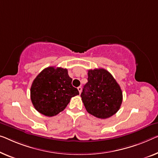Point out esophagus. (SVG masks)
Here are the masks:
<instances>
[{
    "instance_id": "1",
    "label": "esophagus",
    "mask_w": 158,
    "mask_h": 158,
    "mask_svg": "<svg viewBox=\"0 0 158 158\" xmlns=\"http://www.w3.org/2000/svg\"><path fill=\"white\" fill-rule=\"evenodd\" d=\"M78 91H79V94H81V90H82V88H81V86H79L78 88Z\"/></svg>"
}]
</instances>
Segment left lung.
<instances>
[{
	"label": "left lung",
	"mask_w": 158,
	"mask_h": 158,
	"mask_svg": "<svg viewBox=\"0 0 158 158\" xmlns=\"http://www.w3.org/2000/svg\"><path fill=\"white\" fill-rule=\"evenodd\" d=\"M81 100L89 114L98 118H108L116 114L123 101L119 84L104 69L88 71V82L81 94Z\"/></svg>",
	"instance_id": "left-lung-1"
}]
</instances>
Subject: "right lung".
Segmentation results:
<instances>
[{
	"label": "right lung",
	"mask_w": 158,
	"mask_h": 158,
	"mask_svg": "<svg viewBox=\"0 0 158 158\" xmlns=\"http://www.w3.org/2000/svg\"><path fill=\"white\" fill-rule=\"evenodd\" d=\"M67 69L49 67L36 77L30 88V98L35 109L52 117L64 110L79 91L72 85Z\"/></svg>",
	"instance_id": "obj_1"
}]
</instances>
